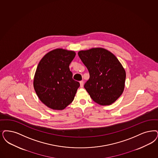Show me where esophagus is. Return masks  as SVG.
I'll use <instances>...</instances> for the list:
<instances>
[{
	"instance_id": "34e87169",
	"label": "esophagus",
	"mask_w": 158,
	"mask_h": 158,
	"mask_svg": "<svg viewBox=\"0 0 158 158\" xmlns=\"http://www.w3.org/2000/svg\"><path fill=\"white\" fill-rule=\"evenodd\" d=\"M80 86L81 88H83V81H81L80 82Z\"/></svg>"
}]
</instances>
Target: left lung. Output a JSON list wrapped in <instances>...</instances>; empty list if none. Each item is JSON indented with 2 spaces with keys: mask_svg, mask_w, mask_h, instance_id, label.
<instances>
[{
  "mask_svg": "<svg viewBox=\"0 0 158 158\" xmlns=\"http://www.w3.org/2000/svg\"><path fill=\"white\" fill-rule=\"evenodd\" d=\"M78 55L89 72L84 88L92 100L101 105H109L122 94L126 72L112 53L101 48L81 51Z\"/></svg>",
  "mask_w": 158,
  "mask_h": 158,
  "instance_id": "left-lung-1",
  "label": "left lung"
}]
</instances>
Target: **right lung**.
<instances>
[{
    "instance_id": "obj_1",
    "label": "right lung",
    "mask_w": 158,
    "mask_h": 158,
    "mask_svg": "<svg viewBox=\"0 0 158 158\" xmlns=\"http://www.w3.org/2000/svg\"><path fill=\"white\" fill-rule=\"evenodd\" d=\"M75 55L74 51L56 49L46 54L38 64L33 80L35 90L40 101L53 110L68 106L80 86L69 69Z\"/></svg>"
}]
</instances>
